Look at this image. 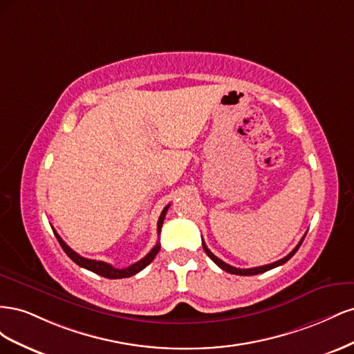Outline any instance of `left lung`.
<instances>
[{
  "label": "left lung",
  "mask_w": 354,
  "mask_h": 354,
  "mask_svg": "<svg viewBox=\"0 0 354 354\" xmlns=\"http://www.w3.org/2000/svg\"><path fill=\"white\" fill-rule=\"evenodd\" d=\"M304 238H306V234L304 236L301 238V241L298 242V245L295 246V248L289 252L286 257H283L282 260H279V261H274V263H272V264H266V266H260V267H252V269H238V267H233V266H230V264H227V263H224L223 260H220L218 257H216L214 255L208 248H207V245H205V242L202 241V246H203V250H205V252H207V255L209 257V259L216 263L220 269H223L224 272H227V273H232V274H241V276H251V274H259V273H264V272H267V270H270V269H274V267H277V266H282L283 263H286L289 259H291V257L298 251V248L299 246H301V243H303V241H304Z\"/></svg>",
  "instance_id": "8db88e82"
}]
</instances>
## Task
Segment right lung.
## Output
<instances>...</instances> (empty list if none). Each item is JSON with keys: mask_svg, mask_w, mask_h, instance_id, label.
<instances>
[{"mask_svg": "<svg viewBox=\"0 0 354 354\" xmlns=\"http://www.w3.org/2000/svg\"><path fill=\"white\" fill-rule=\"evenodd\" d=\"M168 208H169V203L162 209V212H160V216H159V220H158V234L160 233V227H162V224H164V218H165V214H167ZM53 232H55L56 238H57L60 246L63 248V251L66 252V255L69 257V259H71L73 263H77L80 267H84V269H87V270H90V272H93V273H97V274H100V276H103V277H108V279H122V277H130V276H133V274H136V273H138V272H142L146 266H149V264H151V263L153 261L156 254H158L159 250H160V245H159V242H158V243L153 246V248L151 250V252H149L146 257H143L142 260H138L137 263L125 267V269H115L113 266H111V264H108V263H104V261L84 259V257H81L80 254L75 252L72 248H69V246L65 243V241H63V239L59 236L57 232H56L55 229H53Z\"/></svg>", "mask_w": 354, "mask_h": 354, "instance_id": "obj_1", "label": "right lung"}]
</instances>
